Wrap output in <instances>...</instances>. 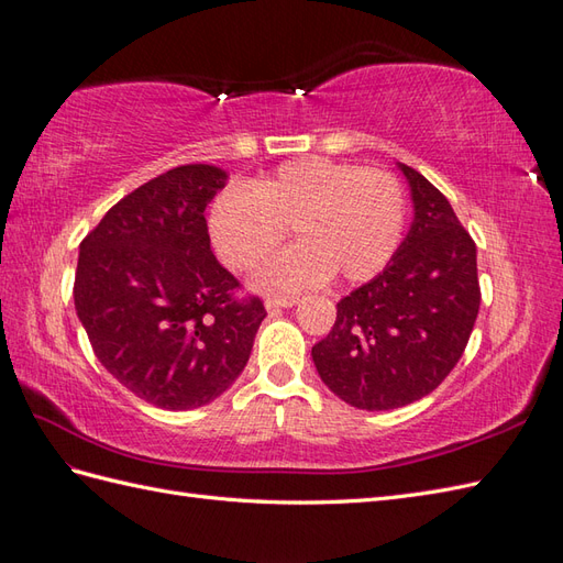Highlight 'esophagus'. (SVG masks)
<instances>
[{
	"mask_svg": "<svg viewBox=\"0 0 563 563\" xmlns=\"http://www.w3.org/2000/svg\"><path fill=\"white\" fill-rule=\"evenodd\" d=\"M299 297H268L266 309H287V307H295Z\"/></svg>",
	"mask_w": 563,
	"mask_h": 563,
	"instance_id": "esophagus-1",
	"label": "esophagus"
}]
</instances>
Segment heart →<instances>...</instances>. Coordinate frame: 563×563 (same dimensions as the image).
I'll list each match as a JSON object with an SVG mask.
<instances>
[{
    "mask_svg": "<svg viewBox=\"0 0 563 563\" xmlns=\"http://www.w3.org/2000/svg\"><path fill=\"white\" fill-rule=\"evenodd\" d=\"M287 225L299 244L261 273L264 290L297 292L333 273L347 283L372 280L400 246L405 191L384 169L297 158L256 179L250 191L225 187L208 211L218 256L240 273L264 264Z\"/></svg>",
    "mask_w": 563,
    "mask_h": 563,
    "instance_id": "1",
    "label": "heart"
}]
</instances>
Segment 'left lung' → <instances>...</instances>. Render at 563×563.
Here are the masks:
<instances>
[{
    "label": "left lung",
    "mask_w": 563,
    "mask_h": 563,
    "mask_svg": "<svg viewBox=\"0 0 563 563\" xmlns=\"http://www.w3.org/2000/svg\"><path fill=\"white\" fill-rule=\"evenodd\" d=\"M415 218L376 278L338 302L311 347L321 382L360 410H394L431 394L463 357L479 311L477 246L446 196L398 165Z\"/></svg>",
    "instance_id": "1"
}]
</instances>
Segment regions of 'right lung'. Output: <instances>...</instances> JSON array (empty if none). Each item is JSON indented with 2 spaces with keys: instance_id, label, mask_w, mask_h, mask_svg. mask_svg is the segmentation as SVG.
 Listing matches in <instances>:
<instances>
[{
  "instance_id": "obj_1",
  "label": "right lung",
  "mask_w": 563,
  "mask_h": 563,
  "mask_svg": "<svg viewBox=\"0 0 563 563\" xmlns=\"http://www.w3.org/2000/svg\"><path fill=\"white\" fill-rule=\"evenodd\" d=\"M225 181L216 165L167 169L78 246V321L102 367L155 408L191 410L225 394L266 319L211 252L203 211Z\"/></svg>"
}]
</instances>
